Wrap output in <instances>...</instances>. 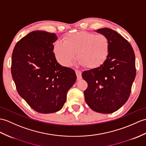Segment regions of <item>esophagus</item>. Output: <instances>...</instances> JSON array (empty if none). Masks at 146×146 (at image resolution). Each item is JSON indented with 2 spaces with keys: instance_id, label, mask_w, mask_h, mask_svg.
Instances as JSON below:
<instances>
[{
  "instance_id": "1",
  "label": "esophagus",
  "mask_w": 146,
  "mask_h": 146,
  "mask_svg": "<svg viewBox=\"0 0 146 146\" xmlns=\"http://www.w3.org/2000/svg\"><path fill=\"white\" fill-rule=\"evenodd\" d=\"M75 72H76V74L77 76V80H81L82 78V76H81V72L79 70H75Z\"/></svg>"
}]
</instances>
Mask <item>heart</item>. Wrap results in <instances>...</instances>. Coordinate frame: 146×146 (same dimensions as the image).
Wrapping results in <instances>:
<instances>
[{
	"instance_id": "1",
	"label": "heart",
	"mask_w": 146,
	"mask_h": 146,
	"mask_svg": "<svg viewBox=\"0 0 146 146\" xmlns=\"http://www.w3.org/2000/svg\"><path fill=\"white\" fill-rule=\"evenodd\" d=\"M63 41L56 42L54 52L58 62L65 66L72 63L77 53L80 65L95 69L103 65L110 53V41L103 34L80 31L65 35Z\"/></svg>"
}]
</instances>
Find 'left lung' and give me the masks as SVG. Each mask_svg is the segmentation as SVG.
<instances>
[{
  "mask_svg": "<svg viewBox=\"0 0 146 146\" xmlns=\"http://www.w3.org/2000/svg\"><path fill=\"white\" fill-rule=\"evenodd\" d=\"M97 32L108 37L109 55L103 65L84 71L82 78L88 83L84 100L97 113H114L126 103L135 79V54L131 44L117 32L103 28Z\"/></svg>",
  "mask_w": 146,
  "mask_h": 146,
  "instance_id": "8db88e82",
  "label": "left lung"
}]
</instances>
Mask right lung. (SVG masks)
Segmentation results:
<instances>
[{
    "mask_svg": "<svg viewBox=\"0 0 146 146\" xmlns=\"http://www.w3.org/2000/svg\"><path fill=\"white\" fill-rule=\"evenodd\" d=\"M53 33L33 31L16 43L12 55L11 73L19 95L40 113L60 110L68 91L76 80L70 68L57 62Z\"/></svg>",
    "mask_w": 146,
    "mask_h": 146,
    "instance_id": "add662e5",
    "label": "right lung"
}]
</instances>
